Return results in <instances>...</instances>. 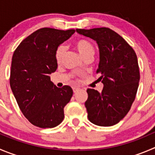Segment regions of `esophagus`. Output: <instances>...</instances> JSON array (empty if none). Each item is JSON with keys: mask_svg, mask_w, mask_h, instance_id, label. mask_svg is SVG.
<instances>
[{"mask_svg": "<svg viewBox=\"0 0 155 155\" xmlns=\"http://www.w3.org/2000/svg\"><path fill=\"white\" fill-rule=\"evenodd\" d=\"M73 88V91H74V93H76V92H78V91H79V90H80V88H78V87H72Z\"/></svg>", "mask_w": 155, "mask_h": 155, "instance_id": "esophagus-1", "label": "esophagus"}]
</instances>
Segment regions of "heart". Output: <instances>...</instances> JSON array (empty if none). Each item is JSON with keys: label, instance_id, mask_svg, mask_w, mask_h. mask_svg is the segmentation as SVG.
I'll return each instance as SVG.
<instances>
[{"label": "heart", "instance_id": "1", "mask_svg": "<svg viewBox=\"0 0 155 155\" xmlns=\"http://www.w3.org/2000/svg\"><path fill=\"white\" fill-rule=\"evenodd\" d=\"M74 46L83 58L89 54H94V45L89 41L84 39H79L75 40L74 42ZM64 52H65V49L63 45H60L58 47L56 51H55V59H56L57 62L59 63L61 61Z\"/></svg>", "mask_w": 155, "mask_h": 155}]
</instances>
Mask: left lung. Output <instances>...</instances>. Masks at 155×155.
Wrapping results in <instances>:
<instances>
[{
    "mask_svg": "<svg viewBox=\"0 0 155 155\" xmlns=\"http://www.w3.org/2000/svg\"><path fill=\"white\" fill-rule=\"evenodd\" d=\"M96 41L100 51L97 73L104 84L101 93L87 89L85 102L88 119L100 126L119 123L130 110L140 80L138 58L133 48L118 33L107 27L77 29Z\"/></svg>",
    "mask_w": 155,
    "mask_h": 155,
    "instance_id": "left-lung-1",
    "label": "left lung"
}]
</instances>
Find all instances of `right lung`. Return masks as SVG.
<instances>
[{
    "mask_svg": "<svg viewBox=\"0 0 155 155\" xmlns=\"http://www.w3.org/2000/svg\"><path fill=\"white\" fill-rule=\"evenodd\" d=\"M74 29L42 28L23 39L14 51L10 85L25 117L37 127L54 128L64 119V107L73 91L57 87L49 74L56 71L55 51Z\"/></svg>",
    "mask_w": 155,
    "mask_h": 155,
    "instance_id": "1",
    "label": "right lung"
}]
</instances>
